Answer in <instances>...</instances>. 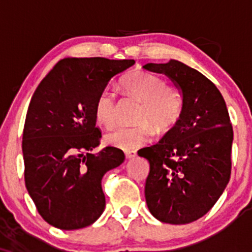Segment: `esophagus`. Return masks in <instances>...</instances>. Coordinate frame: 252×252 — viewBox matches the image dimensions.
Listing matches in <instances>:
<instances>
[{
	"mask_svg": "<svg viewBox=\"0 0 252 252\" xmlns=\"http://www.w3.org/2000/svg\"><path fill=\"white\" fill-rule=\"evenodd\" d=\"M124 154H126V158H135L136 155H137V154H136L135 150H126V152L124 153Z\"/></svg>",
	"mask_w": 252,
	"mask_h": 252,
	"instance_id": "34e87169",
	"label": "esophagus"
}]
</instances>
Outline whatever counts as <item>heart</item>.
Masks as SVG:
<instances>
[{"mask_svg": "<svg viewBox=\"0 0 252 252\" xmlns=\"http://www.w3.org/2000/svg\"><path fill=\"white\" fill-rule=\"evenodd\" d=\"M121 89L128 96L142 102L135 126H121L106 136L110 144L123 150H134L148 142L154 135V129L147 121L158 128L167 129L175 124L182 114V97L174 88L167 85L163 78L147 71H135L121 80ZM97 122L105 128H111L117 121L116 94L105 89L98 94L94 103Z\"/></svg>", "mask_w": 252, "mask_h": 252, "instance_id": "b5f03b06", "label": "heart"}]
</instances>
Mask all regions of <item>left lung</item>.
<instances>
[{"instance_id": "8db88e82", "label": "left lung", "mask_w": 252, "mask_h": 252, "mask_svg": "<svg viewBox=\"0 0 252 252\" xmlns=\"http://www.w3.org/2000/svg\"><path fill=\"white\" fill-rule=\"evenodd\" d=\"M143 68L169 77L184 103L174 126L138 150L150 164L147 206L160 221L189 224L212 209L230 180L233 130L226 104L210 79L178 60Z\"/></svg>"}]
</instances>
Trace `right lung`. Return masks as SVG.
Instances as JSON below:
<instances>
[{
    "label": "right lung",
    "instance_id": "right-lung-1",
    "mask_svg": "<svg viewBox=\"0 0 252 252\" xmlns=\"http://www.w3.org/2000/svg\"><path fill=\"white\" fill-rule=\"evenodd\" d=\"M132 59L65 58L39 84L26 115L22 153L25 184L39 215L52 226L77 230L94 224L105 207L102 179L124 161L105 147L94 103L109 80Z\"/></svg>",
    "mask_w": 252,
    "mask_h": 252
}]
</instances>
